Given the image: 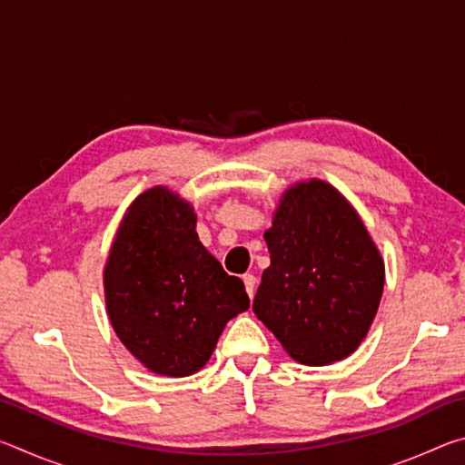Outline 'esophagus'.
<instances>
[{"mask_svg":"<svg viewBox=\"0 0 465 465\" xmlns=\"http://www.w3.org/2000/svg\"><path fill=\"white\" fill-rule=\"evenodd\" d=\"M243 285H246V293L250 295V297H254V293H256V277L254 274H243Z\"/></svg>","mask_w":465,"mask_h":465,"instance_id":"esophagus-1","label":"esophagus"}]
</instances>
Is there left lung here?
Wrapping results in <instances>:
<instances>
[{
    "mask_svg": "<svg viewBox=\"0 0 465 465\" xmlns=\"http://www.w3.org/2000/svg\"><path fill=\"white\" fill-rule=\"evenodd\" d=\"M271 266L252 310L291 357L324 365L363 341L383 291V261L355 209L322 180L289 188L264 233Z\"/></svg>",
    "mask_w": 465,
    "mask_h": 465,
    "instance_id": "8db88e82",
    "label": "left lung"
}]
</instances>
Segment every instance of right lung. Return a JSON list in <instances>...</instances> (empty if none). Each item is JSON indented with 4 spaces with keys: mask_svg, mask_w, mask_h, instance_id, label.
<instances>
[{
    "mask_svg": "<svg viewBox=\"0 0 465 465\" xmlns=\"http://www.w3.org/2000/svg\"><path fill=\"white\" fill-rule=\"evenodd\" d=\"M194 227L191 204L155 186L131 204L106 262L110 324L160 375L199 371L227 322L250 308L242 279L204 250Z\"/></svg>",
    "mask_w": 465,
    "mask_h": 465,
    "instance_id": "obj_1",
    "label": "right lung"
}]
</instances>
